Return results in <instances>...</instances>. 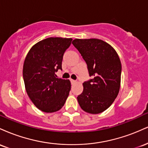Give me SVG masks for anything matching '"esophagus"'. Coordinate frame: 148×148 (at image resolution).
<instances>
[{
  "label": "esophagus",
  "instance_id": "esophagus-1",
  "mask_svg": "<svg viewBox=\"0 0 148 148\" xmlns=\"http://www.w3.org/2000/svg\"><path fill=\"white\" fill-rule=\"evenodd\" d=\"M70 81H71V83H72V84H75V83H76V81H75V80L70 79Z\"/></svg>",
  "mask_w": 148,
  "mask_h": 148
}]
</instances>
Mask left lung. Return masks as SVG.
<instances>
[{
	"mask_svg": "<svg viewBox=\"0 0 148 148\" xmlns=\"http://www.w3.org/2000/svg\"><path fill=\"white\" fill-rule=\"evenodd\" d=\"M72 44L86 61L92 76L83 84L84 90L77 97L78 102L88 113H102L113 103L120 91V58L109 44L99 39H75Z\"/></svg>",
	"mask_w": 148,
	"mask_h": 148,
	"instance_id": "left-lung-1",
	"label": "left lung"
}]
</instances>
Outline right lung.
<instances>
[{
	"label": "right lung",
	"mask_w": 148,
	"mask_h": 148,
	"mask_svg": "<svg viewBox=\"0 0 148 148\" xmlns=\"http://www.w3.org/2000/svg\"><path fill=\"white\" fill-rule=\"evenodd\" d=\"M72 38L49 37L35 44L25 57L23 77L27 94L38 109L58 111L64 106L71 90L69 80L56 78L62 69L64 51Z\"/></svg>",
	"instance_id": "right-lung-1"
}]
</instances>
